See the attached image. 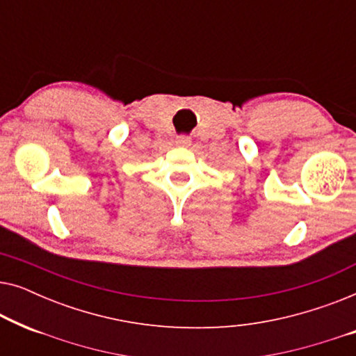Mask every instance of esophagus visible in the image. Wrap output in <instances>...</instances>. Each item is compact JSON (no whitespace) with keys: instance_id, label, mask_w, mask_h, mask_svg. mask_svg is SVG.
Listing matches in <instances>:
<instances>
[{"instance_id":"esophagus-1","label":"esophagus","mask_w":356,"mask_h":356,"mask_svg":"<svg viewBox=\"0 0 356 356\" xmlns=\"http://www.w3.org/2000/svg\"><path fill=\"white\" fill-rule=\"evenodd\" d=\"M175 143H177L179 147H189V145H191V138H188V136H178V138L175 139Z\"/></svg>"}]
</instances>
